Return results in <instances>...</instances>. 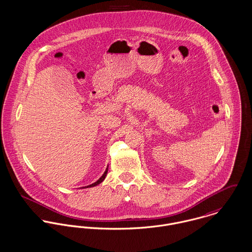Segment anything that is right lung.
<instances>
[{
    "instance_id": "obj_1",
    "label": "right lung",
    "mask_w": 252,
    "mask_h": 252,
    "mask_svg": "<svg viewBox=\"0 0 252 252\" xmlns=\"http://www.w3.org/2000/svg\"><path fill=\"white\" fill-rule=\"evenodd\" d=\"M108 169H109V165L107 166V168H106V170H105V172H104V174L95 182V183L92 184V185H89V186H87V187H83V189H85V188H92V187H95V186H97V185H99L100 183H102L104 180H105V178H106V176H107V173H108ZM82 189V188H81Z\"/></svg>"
}]
</instances>
